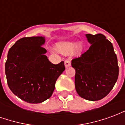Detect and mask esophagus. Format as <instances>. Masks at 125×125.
<instances>
[{
  "label": "esophagus",
  "mask_w": 125,
  "mask_h": 125,
  "mask_svg": "<svg viewBox=\"0 0 125 125\" xmlns=\"http://www.w3.org/2000/svg\"><path fill=\"white\" fill-rule=\"evenodd\" d=\"M65 68H68V67H70L71 65V62H70V60H66L65 61Z\"/></svg>",
  "instance_id": "esophagus-1"
}]
</instances>
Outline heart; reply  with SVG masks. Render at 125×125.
<instances>
[{"label": "heart", "mask_w": 125, "mask_h": 125, "mask_svg": "<svg viewBox=\"0 0 125 125\" xmlns=\"http://www.w3.org/2000/svg\"><path fill=\"white\" fill-rule=\"evenodd\" d=\"M55 49L61 53L68 55L72 53L73 56H79L83 50V45L82 43H77L76 41H66L59 43L55 45Z\"/></svg>", "instance_id": "b5f03b06"}]
</instances>
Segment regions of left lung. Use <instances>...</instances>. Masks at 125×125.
Segmentation results:
<instances>
[{
	"label": "left lung",
	"mask_w": 125,
	"mask_h": 125,
	"mask_svg": "<svg viewBox=\"0 0 125 125\" xmlns=\"http://www.w3.org/2000/svg\"><path fill=\"white\" fill-rule=\"evenodd\" d=\"M90 48L72 61L76 70L75 87L78 95L90 101L107 96L117 81L118 65L113 44L104 35L86 34Z\"/></svg>",
	"instance_id": "8db88e82"
}]
</instances>
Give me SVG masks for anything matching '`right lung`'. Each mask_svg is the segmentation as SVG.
Listing matches in <instances>:
<instances>
[{"mask_svg": "<svg viewBox=\"0 0 125 125\" xmlns=\"http://www.w3.org/2000/svg\"><path fill=\"white\" fill-rule=\"evenodd\" d=\"M45 37H23L8 52L5 73L13 94L29 103L37 104L52 96L55 82L65 70L64 62H49L42 45Z\"/></svg>", "mask_w": 125, "mask_h": 125, "instance_id": "add662e5", "label": "right lung"}]
</instances>
